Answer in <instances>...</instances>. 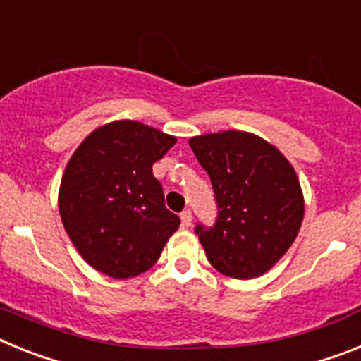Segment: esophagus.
I'll list each match as a JSON object with an SVG mask.
<instances>
[{"instance_id": "1", "label": "esophagus", "mask_w": 361, "mask_h": 361, "mask_svg": "<svg viewBox=\"0 0 361 361\" xmlns=\"http://www.w3.org/2000/svg\"><path fill=\"white\" fill-rule=\"evenodd\" d=\"M180 218H181V225H183V227H189V225L192 224V212H190L189 209H185V211L180 214Z\"/></svg>"}]
</instances>
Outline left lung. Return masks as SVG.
<instances>
[{
  "mask_svg": "<svg viewBox=\"0 0 361 361\" xmlns=\"http://www.w3.org/2000/svg\"><path fill=\"white\" fill-rule=\"evenodd\" d=\"M189 145L214 189V227L196 225L207 259L221 274H265L296 240L303 194L289 159L263 137L224 130L190 137Z\"/></svg>",
  "mask_w": 361,
  "mask_h": 361,
  "instance_id": "obj_1",
  "label": "left lung"
}]
</instances>
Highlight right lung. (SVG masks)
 <instances>
[{
    "mask_svg": "<svg viewBox=\"0 0 361 361\" xmlns=\"http://www.w3.org/2000/svg\"><path fill=\"white\" fill-rule=\"evenodd\" d=\"M176 137L140 121L98 127L68 159L59 185V214L90 267L114 280L149 271L180 218L165 207L152 165Z\"/></svg>",
    "mask_w": 361,
    "mask_h": 361,
    "instance_id": "right-lung-1",
    "label": "right lung"
}]
</instances>
